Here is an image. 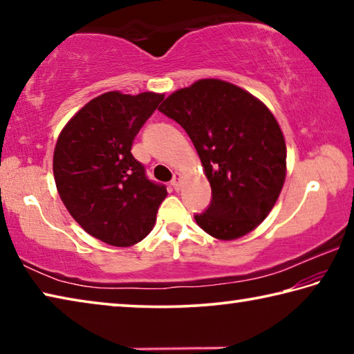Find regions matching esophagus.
<instances>
[{"mask_svg":"<svg viewBox=\"0 0 354 354\" xmlns=\"http://www.w3.org/2000/svg\"><path fill=\"white\" fill-rule=\"evenodd\" d=\"M171 187L175 189V190H179V187H181V173H175V175H173V179H171Z\"/></svg>","mask_w":354,"mask_h":354,"instance_id":"1","label":"esophagus"}]
</instances>
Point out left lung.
<instances>
[{"label":"left lung","mask_w":354,"mask_h":354,"mask_svg":"<svg viewBox=\"0 0 354 354\" xmlns=\"http://www.w3.org/2000/svg\"><path fill=\"white\" fill-rule=\"evenodd\" d=\"M159 111L194 142L212 198L195 220L220 241L261 223L286 178V142L273 113L253 95L220 80H200L171 93Z\"/></svg>","instance_id":"left-lung-1"}]
</instances>
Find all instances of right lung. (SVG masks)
I'll return each mask as SVG.
<instances>
[{"instance_id":"1","label":"right lung","mask_w":354,"mask_h":354,"mask_svg":"<svg viewBox=\"0 0 354 354\" xmlns=\"http://www.w3.org/2000/svg\"><path fill=\"white\" fill-rule=\"evenodd\" d=\"M164 95L107 92L93 98L59 136L53 171L61 200L88 234L131 247L153 230L167 187L148 179L131 147Z\"/></svg>"}]
</instances>
